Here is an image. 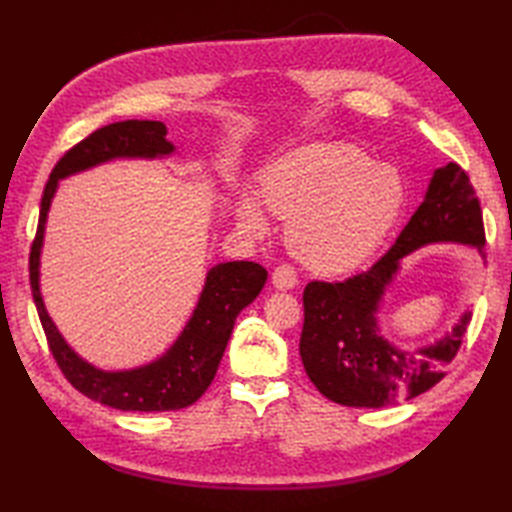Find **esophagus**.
Listing matches in <instances>:
<instances>
[{
  "label": "esophagus",
  "mask_w": 512,
  "mask_h": 512,
  "mask_svg": "<svg viewBox=\"0 0 512 512\" xmlns=\"http://www.w3.org/2000/svg\"><path fill=\"white\" fill-rule=\"evenodd\" d=\"M299 284L297 279V270L292 266H277L275 273H273V286L277 290H292Z\"/></svg>",
  "instance_id": "esophagus-1"
}]
</instances>
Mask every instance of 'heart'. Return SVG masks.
<instances>
[{
	"instance_id": "1",
	"label": "heart",
	"mask_w": 512,
	"mask_h": 512,
	"mask_svg": "<svg viewBox=\"0 0 512 512\" xmlns=\"http://www.w3.org/2000/svg\"><path fill=\"white\" fill-rule=\"evenodd\" d=\"M396 169L372 165L350 145H308L275 160L259 180V200L286 220V242L319 273H345L367 262L396 224L402 206ZM237 222L264 235L268 220L255 198L237 202Z\"/></svg>"
}]
</instances>
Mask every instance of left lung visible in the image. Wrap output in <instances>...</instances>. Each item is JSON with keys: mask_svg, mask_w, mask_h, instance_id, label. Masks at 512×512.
Wrapping results in <instances>:
<instances>
[{"mask_svg": "<svg viewBox=\"0 0 512 512\" xmlns=\"http://www.w3.org/2000/svg\"><path fill=\"white\" fill-rule=\"evenodd\" d=\"M433 242L477 246L484 255L482 206L455 162L433 173L424 202L372 268L343 281H310L303 290L299 352L308 378L325 398L345 407L380 409L416 398L447 376L471 321L469 312L442 341L416 352L389 345L374 317L400 259Z\"/></svg>", "mask_w": 512, "mask_h": 512, "instance_id": "8db88e82", "label": "left lung"}]
</instances>
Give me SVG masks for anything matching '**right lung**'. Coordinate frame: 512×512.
<instances>
[{"label": "right lung", "instance_id": "obj_1", "mask_svg": "<svg viewBox=\"0 0 512 512\" xmlns=\"http://www.w3.org/2000/svg\"><path fill=\"white\" fill-rule=\"evenodd\" d=\"M160 121H123L96 129L63 154L54 165L41 198L39 224L30 246V288L39 321L46 332L50 354L68 383L101 405L121 411H176L193 405L217 372L226 343L231 339L237 314L262 292L268 273L255 262L217 264L206 275V284L193 317L171 350L145 367L129 372H103L76 356L54 328L39 295V253L43 228L61 178L90 169L112 158L167 156L173 145L165 138Z\"/></svg>", "mask_w": 512, "mask_h": 512}]
</instances>
